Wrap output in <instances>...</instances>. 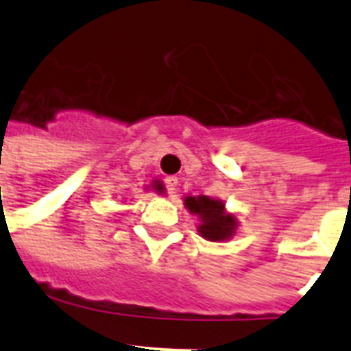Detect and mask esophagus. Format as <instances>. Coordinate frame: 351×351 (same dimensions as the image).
I'll return each mask as SVG.
<instances>
[{
	"mask_svg": "<svg viewBox=\"0 0 351 351\" xmlns=\"http://www.w3.org/2000/svg\"><path fill=\"white\" fill-rule=\"evenodd\" d=\"M178 178H173V176H170V178L165 179V186H167V190L170 191V193H173V191L178 190Z\"/></svg>",
	"mask_w": 351,
	"mask_h": 351,
	"instance_id": "34e87169",
	"label": "esophagus"
}]
</instances>
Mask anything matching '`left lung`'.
Listing matches in <instances>:
<instances>
[{"mask_svg": "<svg viewBox=\"0 0 351 351\" xmlns=\"http://www.w3.org/2000/svg\"><path fill=\"white\" fill-rule=\"evenodd\" d=\"M184 207L191 214H197L200 225L197 226L198 235L213 243H225L232 239L237 230V216L226 213L225 202L219 198L198 195V197H184Z\"/></svg>", "mask_w": 351, "mask_h": 351, "instance_id": "1", "label": "left lung"}]
</instances>
